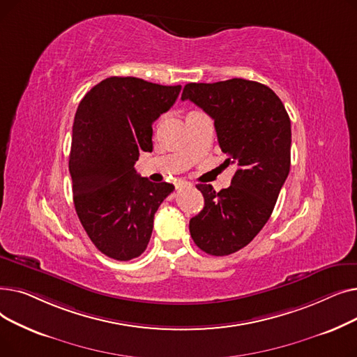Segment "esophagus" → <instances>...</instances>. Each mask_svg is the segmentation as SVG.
Masks as SVG:
<instances>
[{"mask_svg":"<svg viewBox=\"0 0 357 357\" xmlns=\"http://www.w3.org/2000/svg\"><path fill=\"white\" fill-rule=\"evenodd\" d=\"M185 186H191V182H185V181H182V182H179V183L176 185V188L182 190V188H185Z\"/></svg>","mask_w":357,"mask_h":357,"instance_id":"obj_1","label":"esophagus"}]
</instances>
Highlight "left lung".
Returning a JSON list of instances; mask_svg holds the SVG:
<instances>
[{"label": "left lung", "mask_w": 357, "mask_h": 357, "mask_svg": "<svg viewBox=\"0 0 357 357\" xmlns=\"http://www.w3.org/2000/svg\"><path fill=\"white\" fill-rule=\"evenodd\" d=\"M190 100L214 120L218 144L237 163L231 185L215 192L198 183L202 211L190 221L195 245L213 256H227L245 246L268 222L291 167V120L266 85L241 78L214 84H186Z\"/></svg>", "instance_id": "obj_1"}]
</instances>
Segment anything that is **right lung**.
<instances>
[{"mask_svg":"<svg viewBox=\"0 0 357 357\" xmlns=\"http://www.w3.org/2000/svg\"><path fill=\"white\" fill-rule=\"evenodd\" d=\"M181 85L133 77L97 84L78 105L72 128L69 172L75 210L91 241L105 256H140L159 205L175 186L137 175L140 152H152V124L171 108Z\"/></svg>","mask_w":357,"mask_h":357,"instance_id":"obj_1","label":"right lung"}]
</instances>
